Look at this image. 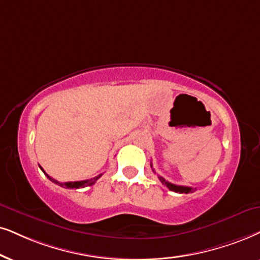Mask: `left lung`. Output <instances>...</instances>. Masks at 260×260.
<instances>
[{"label": "left lung", "mask_w": 260, "mask_h": 260, "mask_svg": "<svg viewBox=\"0 0 260 260\" xmlns=\"http://www.w3.org/2000/svg\"><path fill=\"white\" fill-rule=\"evenodd\" d=\"M151 167H152V164H151ZM159 180H160V182L163 183V185H166L170 190H174V192H176V193H192L197 189V188H192V187L174 185V183H170L168 181H166V180H164L162 176H159Z\"/></svg>", "instance_id": "left-lung-1"}]
</instances>
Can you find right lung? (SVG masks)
Returning a JSON list of instances; mask_svg holds the SVG:
<instances>
[{
	"label": "right lung",
	"mask_w": 260,
	"mask_h": 260,
	"mask_svg": "<svg viewBox=\"0 0 260 260\" xmlns=\"http://www.w3.org/2000/svg\"><path fill=\"white\" fill-rule=\"evenodd\" d=\"M41 169H42V168H41ZM42 170H43V169H42ZM43 173H44L45 175H47V176L49 177V180H51L52 182L57 183V185H60V186H62V187H67V188H84V187H87V186L93 185V183L96 182L97 180L100 179V177L102 176V174H101V175H98V176H96V177H92V179H90V180H84V181H74V182H64V183H62V182H58V181H56V180H54V179H52V177L49 176L48 174L44 172V170H43Z\"/></svg>",
	"instance_id": "1"
}]
</instances>
